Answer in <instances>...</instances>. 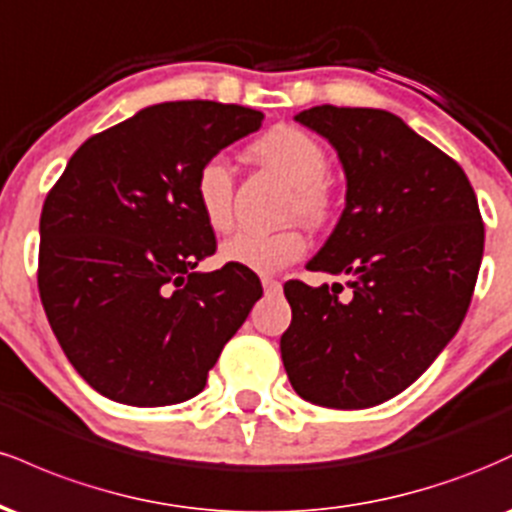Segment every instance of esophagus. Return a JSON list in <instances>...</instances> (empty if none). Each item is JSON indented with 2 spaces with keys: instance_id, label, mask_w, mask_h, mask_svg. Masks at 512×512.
Instances as JSON below:
<instances>
[{
  "instance_id": "34e87169",
  "label": "esophagus",
  "mask_w": 512,
  "mask_h": 512,
  "mask_svg": "<svg viewBox=\"0 0 512 512\" xmlns=\"http://www.w3.org/2000/svg\"><path fill=\"white\" fill-rule=\"evenodd\" d=\"M262 286H264V293H276L281 289V284L274 279V276H262Z\"/></svg>"
}]
</instances>
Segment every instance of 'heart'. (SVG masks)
Here are the masks:
<instances>
[{
	"instance_id": "b5f03b06",
	"label": "heart",
	"mask_w": 512,
	"mask_h": 512,
	"mask_svg": "<svg viewBox=\"0 0 512 512\" xmlns=\"http://www.w3.org/2000/svg\"><path fill=\"white\" fill-rule=\"evenodd\" d=\"M264 166H269L293 185L291 209L308 223H322L330 216L332 197L325 175L330 156L313 134L298 127H274L252 144ZM195 199L204 223L214 231H226L233 221V175L226 158L211 156L202 163L195 180ZM308 240L298 228L281 231H238L223 240L221 257L252 272L272 274L301 260Z\"/></svg>"
}]
</instances>
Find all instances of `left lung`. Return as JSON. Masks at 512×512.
Segmentation results:
<instances>
[{
    "mask_svg": "<svg viewBox=\"0 0 512 512\" xmlns=\"http://www.w3.org/2000/svg\"><path fill=\"white\" fill-rule=\"evenodd\" d=\"M293 120L334 146L346 175L342 216L308 269L349 276L351 293L286 281L281 361L308 402L375 407L460 330L484 255L477 195L448 154L387 110L317 105Z\"/></svg>",
    "mask_w": 512,
    "mask_h": 512,
    "instance_id": "8db88e82",
    "label": "left lung"
}]
</instances>
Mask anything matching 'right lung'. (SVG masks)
I'll list each match as a JSON object with an SVG mask.
<instances>
[{
	"label": "right lung",
	"mask_w": 512,
	"mask_h": 512,
	"mask_svg": "<svg viewBox=\"0 0 512 512\" xmlns=\"http://www.w3.org/2000/svg\"><path fill=\"white\" fill-rule=\"evenodd\" d=\"M260 110L158 103L86 139L40 214L38 289L76 373L129 407L199 395L262 284L216 252L195 199L199 168L262 127Z\"/></svg>",
	"instance_id": "obj_1"
}]
</instances>
